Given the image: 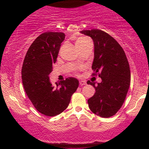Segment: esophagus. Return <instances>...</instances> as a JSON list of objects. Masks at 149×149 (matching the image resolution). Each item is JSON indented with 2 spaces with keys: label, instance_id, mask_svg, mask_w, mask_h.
Masks as SVG:
<instances>
[{
  "label": "esophagus",
  "instance_id": "obj_1",
  "mask_svg": "<svg viewBox=\"0 0 149 149\" xmlns=\"http://www.w3.org/2000/svg\"><path fill=\"white\" fill-rule=\"evenodd\" d=\"M79 84L80 85H81V86H83V85H86V83H85V81H84V80H80Z\"/></svg>",
  "mask_w": 149,
  "mask_h": 149
}]
</instances>
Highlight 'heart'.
I'll list each match as a JSON object with an SVG mask.
<instances>
[{
  "label": "heart",
  "instance_id": "1",
  "mask_svg": "<svg viewBox=\"0 0 149 149\" xmlns=\"http://www.w3.org/2000/svg\"><path fill=\"white\" fill-rule=\"evenodd\" d=\"M87 40H88V38L86 37H80L79 38L77 39V40L76 41V46H79L82 44H83L84 42L86 41Z\"/></svg>",
  "mask_w": 149,
  "mask_h": 149
}]
</instances>
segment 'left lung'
<instances>
[{"instance_id":"left-lung-1","label":"left lung","mask_w":149,"mask_h":149,"mask_svg":"<svg viewBox=\"0 0 149 149\" xmlns=\"http://www.w3.org/2000/svg\"><path fill=\"white\" fill-rule=\"evenodd\" d=\"M91 37L95 45L92 69L93 76L98 74L102 82L88 85L95 93L88 100L90 109L102 118H109L119 111L125 100L130 85V69L123 49L109 34L100 29L81 31Z\"/></svg>"}]
</instances>
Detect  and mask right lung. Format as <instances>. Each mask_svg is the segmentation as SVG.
<instances>
[{
  "label": "right lung",
  "instance_id": "1",
  "mask_svg": "<svg viewBox=\"0 0 149 149\" xmlns=\"http://www.w3.org/2000/svg\"><path fill=\"white\" fill-rule=\"evenodd\" d=\"M64 38L62 32L40 34L31 45L22 65V83L27 97L38 111L50 117L68 107L79 84L75 78H66L55 86L49 81V74Z\"/></svg>",
  "mask_w": 149,
  "mask_h": 149
}]
</instances>
